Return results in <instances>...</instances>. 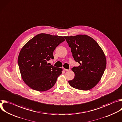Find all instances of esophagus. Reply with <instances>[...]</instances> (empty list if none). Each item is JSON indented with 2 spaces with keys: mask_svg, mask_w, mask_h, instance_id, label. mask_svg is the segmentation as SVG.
<instances>
[{
  "mask_svg": "<svg viewBox=\"0 0 122 122\" xmlns=\"http://www.w3.org/2000/svg\"><path fill=\"white\" fill-rule=\"evenodd\" d=\"M64 70L66 71H70V69H66V68H64Z\"/></svg>",
  "mask_w": 122,
  "mask_h": 122,
  "instance_id": "obj_1",
  "label": "esophagus"
}]
</instances>
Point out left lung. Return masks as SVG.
<instances>
[{
	"mask_svg": "<svg viewBox=\"0 0 122 122\" xmlns=\"http://www.w3.org/2000/svg\"><path fill=\"white\" fill-rule=\"evenodd\" d=\"M64 38L71 49L74 60L80 64L72 68L75 77L68 81L69 85L80 90L92 89L99 83L106 66L103 50L92 38L87 35Z\"/></svg>",
	"mask_w": 122,
	"mask_h": 122,
	"instance_id": "left-lung-1",
	"label": "left lung"
}]
</instances>
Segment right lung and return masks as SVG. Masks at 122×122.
<instances>
[{"label": "right lung", "mask_w": 122, "mask_h": 122, "mask_svg": "<svg viewBox=\"0 0 122 122\" xmlns=\"http://www.w3.org/2000/svg\"><path fill=\"white\" fill-rule=\"evenodd\" d=\"M65 41L63 36L40 33L21 48L18 63L23 80L31 89L44 92L54 86L63 70L49 66L47 61L54 59V51Z\"/></svg>", "instance_id": "obj_1"}]
</instances>
